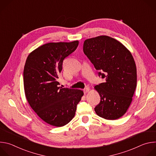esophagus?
I'll list each match as a JSON object with an SVG mask.
<instances>
[{
  "mask_svg": "<svg viewBox=\"0 0 156 156\" xmlns=\"http://www.w3.org/2000/svg\"><path fill=\"white\" fill-rule=\"evenodd\" d=\"M89 91H90V88H89V87H86L85 89H84V94H86V93H88Z\"/></svg>",
  "mask_w": 156,
  "mask_h": 156,
  "instance_id": "obj_1",
  "label": "esophagus"
}]
</instances>
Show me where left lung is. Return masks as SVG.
Listing matches in <instances>:
<instances>
[{"mask_svg":"<svg viewBox=\"0 0 156 156\" xmlns=\"http://www.w3.org/2000/svg\"><path fill=\"white\" fill-rule=\"evenodd\" d=\"M83 52L105 78L94 87L101 97L94 108L96 114L106 120L120 118L128 109L136 87V66L130 51L115 39L102 35L86 39Z\"/></svg>","mask_w":156,"mask_h":156,"instance_id":"8db88e82","label":"left lung"}]
</instances>
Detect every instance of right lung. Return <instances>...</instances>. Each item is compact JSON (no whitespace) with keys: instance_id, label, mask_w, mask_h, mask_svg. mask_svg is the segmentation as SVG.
<instances>
[{"instance_id":"1","label":"right lung","mask_w":156,"mask_h":156,"mask_svg":"<svg viewBox=\"0 0 156 156\" xmlns=\"http://www.w3.org/2000/svg\"><path fill=\"white\" fill-rule=\"evenodd\" d=\"M78 41L49 42L28 56L24 66L23 83L27 99L36 114L48 124L60 127L75 115L83 91L58 86V75L63 60L74 52Z\"/></svg>"}]
</instances>
